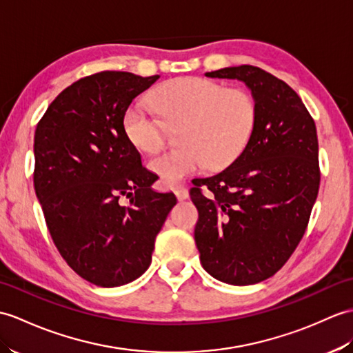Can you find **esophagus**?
<instances>
[{
    "mask_svg": "<svg viewBox=\"0 0 353 353\" xmlns=\"http://www.w3.org/2000/svg\"><path fill=\"white\" fill-rule=\"evenodd\" d=\"M174 194H176L179 201H183V200L188 199V196H190V192H188V190H186L185 186H177L176 190H174Z\"/></svg>",
    "mask_w": 353,
    "mask_h": 353,
    "instance_id": "34e87169",
    "label": "esophagus"
}]
</instances>
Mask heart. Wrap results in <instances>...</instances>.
Wrapping results in <instances>:
<instances>
[{
    "instance_id": "obj_1",
    "label": "heart",
    "mask_w": 353,
    "mask_h": 353,
    "mask_svg": "<svg viewBox=\"0 0 353 353\" xmlns=\"http://www.w3.org/2000/svg\"><path fill=\"white\" fill-rule=\"evenodd\" d=\"M158 117L139 105L123 116V130L137 150L154 153L165 143L167 129H177V149L150 159L165 186H174L203 168L232 165L247 149L257 126L259 108L243 88H227L214 79L188 77L161 85L150 96Z\"/></svg>"
}]
</instances>
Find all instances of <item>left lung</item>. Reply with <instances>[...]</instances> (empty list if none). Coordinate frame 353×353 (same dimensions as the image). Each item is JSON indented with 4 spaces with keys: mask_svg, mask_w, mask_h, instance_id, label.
<instances>
[{
    "mask_svg": "<svg viewBox=\"0 0 353 353\" xmlns=\"http://www.w3.org/2000/svg\"><path fill=\"white\" fill-rule=\"evenodd\" d=\"M206 77L243 81L259 119L239 159L192 182L195 243L203 268L216 280L256 284L284 266L307 230L321 183L316 125L292 87L256 65Z\"/></svg>",
    "mask_w": 353,
    "mask_h": 353,
    "instance_id": "8db88e82",
    "label": "left lung"
}]
</instances>
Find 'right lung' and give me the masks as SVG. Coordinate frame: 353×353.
<instances>
[{
	"label": "right lung",
	"instance_id": "1",
	"mask_svg": "<svg viewBox=\"0 0 353 353\" xmlns=\"http://www.w3.org/2000/svg\"><path fill=\"white\" fill-rule=\"evenodd\" d=\"M159 75L106 70L55 97L34 134V190L49 234L75 272L119 288L150 266L154 239L177 203L123 130V116ZM123 198H129L128 205Z\"/></svg>",
	"mask_w": 353,
	"mask_h": 353
}]
</instances>
